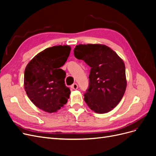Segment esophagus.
I'll return each instance as SVG.
<instances>
[{
    "label": "esophagus",
    "instance_id": "obj_1",
    "mask_svg": "<svg viewBox=\"0 0 156 156\" xmlns=\"http://www.w3.org/2000/svg\"><path fill=\"white\" fill-rule=\"evenodd\" d=\"M71 88H72V89H73V90H77V88H78V85H77V84H76V83H74V84H73L72 86H71Z\"/></svg>",
    "mask_w": 156,
    "mask_h": 156
}]
</instances>
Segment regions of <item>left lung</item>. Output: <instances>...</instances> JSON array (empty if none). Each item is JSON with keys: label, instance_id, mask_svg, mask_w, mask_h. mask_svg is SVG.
<instances>
[{"label": "left lung", "instance_id": "obj_1", "mask_svg": "<svg viewBox=\"0 0 156 156\" xmlns=\"http://www.w3.org/2000/svg\"><path fill=\"white\" fill-rule=\"evenodd\" d=\"M75 58L90 67L89 87L84 100L97 113L112 110L125 93L127 81L123 60L108 46L102 44H79L74 50Z\"/></svg>", "mask_w": 156, "mask_h": 156}]
</instances>
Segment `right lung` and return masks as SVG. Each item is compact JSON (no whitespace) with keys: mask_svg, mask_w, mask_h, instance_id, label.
<instances>
[{"mask_svg":"<svg viewBox=\"0 0 156 156\" xmlns=\"http://www.w3.org/2000/svg\"><path fill=\"white\" fill-rule=\"evenodd\" d=\"M69 45L47 48L27 65L24 87L30 101L40 109L56 112L67 103L71 93L66 87V72L60 68L70 53Z\"/></svg>","mask_w":156,"mask_h":156,"instance_id":"right-lung-1","label":"right lung"}]
</instances>
